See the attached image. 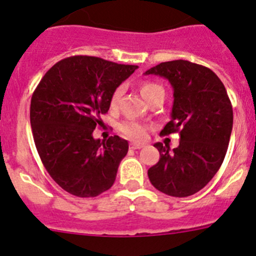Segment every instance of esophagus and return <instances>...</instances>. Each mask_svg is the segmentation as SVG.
Segmentation results:
<instances>
[{
  "label": "esophagus",
  "mask_w": 256,
  "mask_h": 256,
  "mask_svg": "<svg viewBox=\"0 0 256 256\" xmlns=\"http://www.w3.org/2000/svg\"><path fill=\"white\" fill-rule=\"evenodd\" d=\"M144 147V144H130V148H132V150H140V148H142Z\"/></svg>",
  "instance_id": "1"
}]
</instances>
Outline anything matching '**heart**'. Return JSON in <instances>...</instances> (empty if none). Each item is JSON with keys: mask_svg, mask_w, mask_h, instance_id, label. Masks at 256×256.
Listing matches in <instances>:
<instances>
[{"mask_svg": "<svg viewBox=\"0 0 256 256\" xmlns=\"http://www.w3.org/2000/svg\"><path fill=\"white\" fill-rule=\"evenodd\" d=\"M140 92L142 95V98L146 102H150L152 98H154L156 95L162 94L164 95V88L161 85L156 84L154 82H144L142 84L140 85ZM124 94V86L120 85V86L116 88L114 90L112 98H110V109L116 110L118 109V104H120L121 96ZM118 130L122 134L125 138H130V140L134 141H142L146 138L147 135V126L144 124L138 122V121L135 120H125L118 125Z\"/></svg>", "mask_w": 256, "mask_h": 256, "instance_id": "b5f03b06", "label": "heart"}]
</instances>
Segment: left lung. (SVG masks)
I'll use <instances>...</instances> for the list:
<instances>
[{"instance_id":"1","label":"left lung","mask_w":256,"mask_h":256,"mask_svg":"<svg viewBox=\"0 0 256 256\" xmlns=\"http://www.w3.org/2000/svg\"><path fill=\"white\" fill-rule=\"evenodd\" d=\"M144 74L171 82V121L161 135L180 134V144L172 151L161 142L154 144L160 161L147 171L150 182L164 194L188 197L207 186L223 164L233 128L232 102L220 79L200 64L164 62Z\"/></svg>"}]
</instances>
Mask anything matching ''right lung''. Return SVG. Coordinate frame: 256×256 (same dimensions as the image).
<instances>
[{"mask_svg": "<svg viewBox=\"0 0 256 256\" xmlns=\"http://www.w3.org/2000/svg\"><path fill=\"white\" fill-rule=\"evenodd\" d=\"M138 66L74 56L54 64L30 100V126L50 177L76 197H96L114 184L128 142L92 138L110 108L114 90Z\"/></svg>", "mask_w": 256, "mask_h": 256, "instance_id": "right-lung-1", "label": "right lung"}]
</instances>
